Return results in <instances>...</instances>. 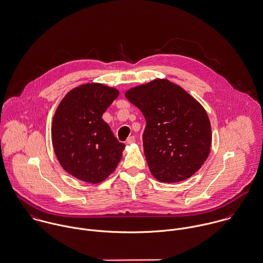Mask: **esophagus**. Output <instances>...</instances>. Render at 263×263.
I'll use <instances>...</instances> for the list:
<instances>
[{"label":"esophagus","instance_id":"34e87169","mask_svg":"<svg viewBox=\"0 0 263 263\" xmlns=\"http://www.w3.org/2000/svg\"><path fill=\"white\" fill-rule=\"evenodd\" d=\"M126 142H127V144H132V143H134V142H135V137H134V136L128 137L127 140H126Z\"/></svg>","mask_w":263,"mask_h":263}]
</instances>
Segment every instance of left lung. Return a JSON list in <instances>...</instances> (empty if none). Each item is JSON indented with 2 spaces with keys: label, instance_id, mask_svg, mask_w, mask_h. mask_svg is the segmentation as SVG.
<instances>
[{
  "label": "left lung",
  "instance_id": "obj_1",
  "mask_svg": "<svg viewBox=\"0 0 263 263\" xmlns=\"http://www.w3.org/2000/svg\"><path fill=\"white\" fill-rule=\"evenodd\" d=\"M125 97L143 114V148L153 176L177 183L190 178L209 158L211 127L203 106L182 87L157 79Z\"/></svg>",
  "mask_w": 263,
  "mask_h": 263
}]
</instances>
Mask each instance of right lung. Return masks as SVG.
<instances>
[{
    "label": "right lung",
    "instance_id": "right-lung-1",
    "mask_svg": "<svg viewBox=\"0 0 263 263\" xmlns=\"http://www.w3.org/2000/svg\"><path fill=\"white\" fill-rule=\"evenodd\" d=\"M119 91L99 83L72 89L53 116V149L63 168L91 184L109 176L122 158L125 144L118 141L103 114Z\"/></svg>",
    "mask_w": 263,
    "mask_h": 263
}]
</instances>
